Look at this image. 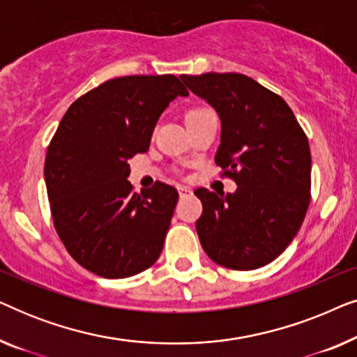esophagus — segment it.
Returning a JSON list of instances; mask_svg holds the SVG:
<instances>
[{
	"instance_id": "esophagus-1",
	"label": "esophagus",
	"mask_w": 357,
	"mask_h": 357,
	"mask_svg": "<svg viewBox=\"0 0 357 357\" xmlns=\"http://www.w3.org/2000/svg\"><path fill=\"white\" fill-rule=\"evenodd\" d=\"M177 190H178V195H180V198L190 197V195H192V190H190L188 187H185V185H180V187H177Z\"/></svg>"
}]
</instances>
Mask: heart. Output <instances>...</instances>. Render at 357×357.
<instances>
[{"mask_svg": "<svg viewBox=\"0 0 357 357\" xmlns=\"http://www.w3.org/2000/svg\"><path fill=\"white\" fill-rule=\"evenodd\" d=\"M202 112H206V110H203V109H195V110H190L188 115H197V114H202ZM188 115H187V116H188Z\"/></svg>", "mask_w": 357, "mask_h": 357, "instance_id": "obj_1", "label": "heart"}]
</instances>
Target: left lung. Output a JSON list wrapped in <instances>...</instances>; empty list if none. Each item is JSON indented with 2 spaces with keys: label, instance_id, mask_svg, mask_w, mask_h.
Segmentation results:
<instances>
[{
  "label": "left lung",
  "instance_id": "left-lung-1",
  "mask_svg": "<svg viewBox=\"0 0 357 357\" xmlns=\"http://www.w3.org/2000/svg\"><path fill=\"white\" fill-rule=\"evenodd\" d=\"M221 120L214 160L237 183L234 193L198 188L197 232L206 255L231 270H257L294 241L310 202V148L289 105L238 73L182 75Z\"/></svg>",
  "mask_w": 357,
  "mask_h": 357
}]
</instances>
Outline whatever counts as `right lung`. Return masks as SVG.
I'll return each mask as SVG.
<instances>
[{
	"label": "right lung",
	"mask_w": 357,
	"mask_h": 357,
	"mask_svg": "<svg viewBox=\"0 0 357 357\" xmlns=\"http://www.w3.org/2000/svg\"><path fill=\"white\" fill-rule=\"evenodd\" d=\"M178 96L188 91L172 75L115 77L73 102L48 146L53 224L70 255L102 278L138 275L162 252L177 190L155 182L138 195L126 178Z\"/></svg>",
	"instance_id": "1"
}]
</instances>
